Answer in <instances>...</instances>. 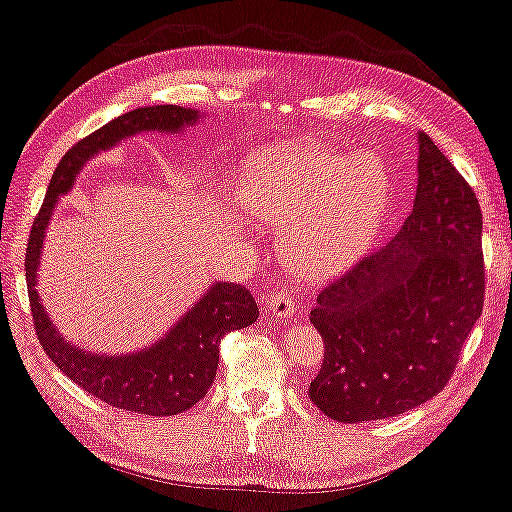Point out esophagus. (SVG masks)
Returning a JSON list of instances; mask_svg holds the SVG:
<instances>
[{"mask_svg": "<svg viewBox=\"0 0 512 512\" xmlns=\"http://www.w3.org/2000/svg\"><path fill=\"white\" fill-rule=\"evenodd\" d=\"M267 309L271 311V316L276 318H295L297 316V302L290 292H276L274 297L267 302Z\"/></svg>", "mask_w": 512, "mask_h": 512, "instance_id": "obj_1", "label": "esophagus"}]
</instances>
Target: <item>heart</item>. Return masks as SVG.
I'll return each mask as SVG.
<instances>
[{
  "instance_id": "b5f03b06",
  "label": "heart",
  "mask_w": 512,
  "mask_h": 512,
  "mask_svg": "<svg viewBox=\"0 0 512 512\" xmlns=\"http://www.w3.org/2000/svg\"><path fill=\"white\" fill-rule=\"evenodd\" d=\"M236 206L281 234L292 274L323 283L363 260L393 206V180L377 154L283 145L238 173Z\"/></svg>"
}]
</instances>
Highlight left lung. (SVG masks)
<instances>
[{"label":"left lung","instance_id":"obj_1","mask_svg":"<svg viewBox=\"0 0 512 512\" xmlns=\"http://www.w3.org/2000/svg\"><path fill=\"white\" fill-rule=\"evenodd\" d=\"M417 149L410 217L311 311L325 360L309 398L342 424L398 417L438 395L482 313L478 199L428 135Z\"/></svg>","mask_w":512,"mask_h":512}]
</instances>
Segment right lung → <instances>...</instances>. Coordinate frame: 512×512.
Segmentation results:
<instances>
[{
    "label": "right lung",
    "instance_id": "1",
    "mask_svg": "<svg viewBox=\"0 0 512 512\" xmlns=\"http://www.w3.org/2000/svg\"><path fill=\"white\" fill-rule=\"evenodd\" d=\"M206 114L180 105H152L126 112L77 142L58 163L49 192L32 224L25 255V281L37 337L63 374L93 398L126 412L149 417H173L194 407L213 386L220 363V339L231 330H243L260 316L255 299L243 285L210 283L192 309H187L166 335L154 344L128 353H95L60 335L37 292L42 250L51 217L60 196L77 182V175L93 156L117 147L140 133L180 135L199 124Z\"/></svg>",
    "mask_w": 512,
    "mask_h": 512
}]
</instances>
